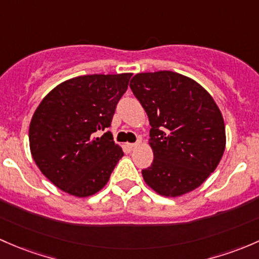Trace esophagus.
<instances>
[{"mask_svg": "<svg viewBox=\"0 0 259 259\" xmlns=\"http://www.w3.org/2000/svg\"><path fill=\"white\" fill-rule=\"evenodd\" d=\"M138 145H140V142H136V143H130V145H128V148L131 149V151H135V149L138 147Z\"/></svg>", "mask_w": 259, "mask_h": 259, "instance_id": "esophagus-1", "label": "esophagus"}]
</instances>
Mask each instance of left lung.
Masks as SVG:
<instances>
[{
    "label": "left lung",
    "mask_w": 259,
    "mask_h": 259,
    "mask_svg": "<svg viewBox=\"0 0 259 259\" xmlns=\"http://www.w3.org/2000/svg\"><path fill=\"white\" fill-rule=\"evenodd\" d=\"M147 113L153 149L143 180L157 193L178 197L202 185L226 147L222 113L193 79L172 71L138 73L130 83Z\"/></svg>",
    "instance_id": "8db88e82"
}]
</instances>
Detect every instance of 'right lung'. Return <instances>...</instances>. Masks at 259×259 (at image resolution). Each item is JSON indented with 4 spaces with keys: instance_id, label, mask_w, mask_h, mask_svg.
Segmentation results:
<instances>
[{
    "instance_id": "right-lung-1",
    "label": "right lung",
    "mask_w": 259,
    "mask_h": 259,
    "mask_svg": "<svg viewBox=\"0 0 259 259\" xmlns=\"http://www.w3.org/2000/svg\"><path fill=\"white\" fill-rule=\"evenodd\" d=\"M132 73L87 74L55 87L31 119L30 148L47 178L76 197L97 193L123 156L110 131ZM105 133L101 138L98 135Z\"/></svg>"
}]
</instances>
